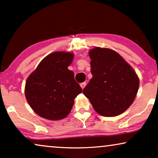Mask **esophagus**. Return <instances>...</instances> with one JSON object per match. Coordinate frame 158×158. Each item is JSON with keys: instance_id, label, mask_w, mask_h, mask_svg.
<instances>
[{"instance_id": "obj_1", "label": "esophagus", "mask_w": 158, "mask_h": 158, "mask_svg": "<svg viewBox=\"0 0 158 158\" xmlns=\"http://www.w3.org/2000/svg\"><path fill=\"white\" fill-rule=\"evenodd\" d=\"M85 85H86V83H85V82H84V83H81V87L82 88V89H83V88L85 87Z\"/></svg>"}]
</instances>
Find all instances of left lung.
<instances>
[{"instance_id":"left-lung-1","label":"left lung","mask_w":158,"mask_h":158,"mask_svg":"<svg viewBox=\"0 0 158 158\" xmlns=\"http://www.w3.org/2000/svg\"><path fill=\"white\" fill-rule=\"evenodd\" d=\"M89 56L93 77L83 94L100 115H119L131 105L139 89L135 71L112 49L95 47Z\"/></svg>"}]
</instances>
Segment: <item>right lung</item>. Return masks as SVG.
Returning a JSON list of instances; mask_svg holds the SVG:
<instances>
[{
    "mask_svg": "<svg viewBox=\"0 0 158 158\" xmlns=\"http://www.w3.org/2000/svg\"><path fill=\"white\" fill-rule=\"evenodd\" d=\"M73 53L55 52L44 58L26 82L25 96L41 117L60 120L70 113L74 99L83 91L68 68Z\"/></svg>",
    "mask_w": 158,
    "mask_h": 158,
    "instance_id": "right-lung-1",
    "label": "right lung"
}]
</instances>
